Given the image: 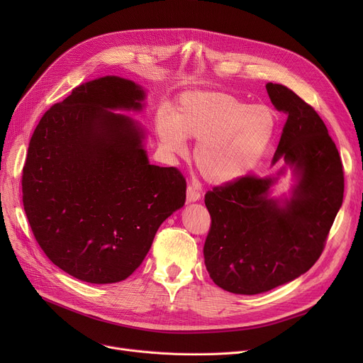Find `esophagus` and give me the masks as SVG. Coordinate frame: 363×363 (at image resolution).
<instances>
[{
    "instance_id": "34e87169",
    "label": "esophagus",
    "mask_w": 363,
    "mask_h": 363,
    "mask_svg": "<svg viewBox=\"0 0 363 363\" xmlns=\"http://www.w3.org/2000/svg\"><path fill=\"white\" fill-rule=\"evenodd\" d=\"M200 191H197L196 189V186H193V185H188L186 186V201H189V203H193V201H197V200H200Z\"/></svg>"
}]
</instances>
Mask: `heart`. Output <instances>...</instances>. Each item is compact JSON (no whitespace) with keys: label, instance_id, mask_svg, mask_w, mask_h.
<instances>
[{"label":"heart","instance_id":"1","mask_svg":"<svg viewBox=\"0 0 363 363\" xmlns=\"http://www.w3.org/2000/svg\"><path fill=\"white\" fill-rule=\"evenodd\" d=\"M156 135L169 156H184L186 140L197 141L194 162L213 185L231 184L252 172L271 147L277 113L264 104H247L226 92L197 91L181 95L172 113L160 108Z\"/></svg>","mask_w":363,"mask_h":363}]
</instances>
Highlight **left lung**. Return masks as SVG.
Returning a JSON list of instances; mask_svg holds the SVG:
<instances>
[{"mask_svg":"<svg viewBox=\"0 0 363 363\" xmlns=\"http://www.w3.org/2000/svg\"><path fill=\"white\" fill-rule=\"evenodd\" d=\"M278 111L287 114L274 164L294 169L291 197H271L277 178L245 175L207 191L212 223L204 263L218 287L259 294L308 272L325 247L342 203L345 172L328 129L312 106L279 84H266ZM282 174V170L279 172Z\"/></svg>","mask_w":363,"mask_h":363,"instance_id":"8db88e82","label":"left lung"}]
</instances>
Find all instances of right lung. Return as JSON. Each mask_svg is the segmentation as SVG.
<instances>
[{
    "label": "right lung",
    "instance_id": "right-lung-1",
    "mask_svg": "<svg viewBox=\"0 0 363 363\" xmlns=\"http://www.w3.org/2000/svg\"><path fill=\"white\" fill-rule=\"evenodd\" d=\"M135 82L104 76L74 88L35 128L23 166V207L35 240L69 275L113 284L133 274L159 226L185 203L177 167L150 164Z\"/></svg>",
    "mask_w": 363,
    "mask_h": 363
}]
</instances>
